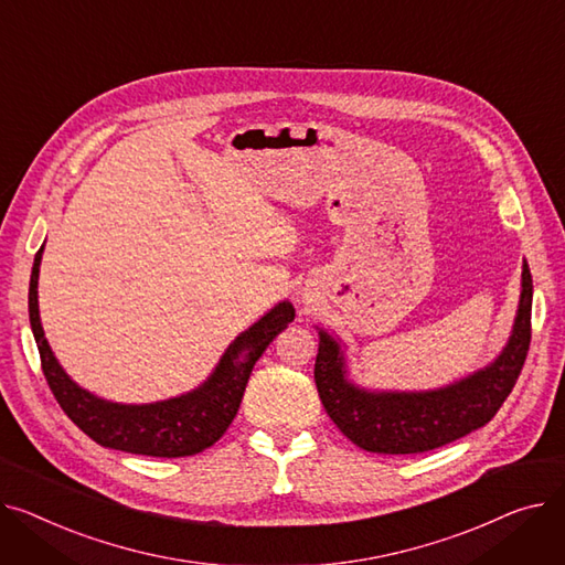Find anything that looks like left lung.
Listing matches in <instances>:
<instances>
[{
	"label": "left lung",
	"instance_id": "obj_1",
	"mask_svg": "<svg viewBox=\"0 0 565 565\" xmlns=\"http://www.w3.org/2000/svg\"><path fill=\"white\" fill-rule=\"evenodd\" d=\"M532 274L522 264V291L509 344L488 367L440 390L372 392L347 379L340 342L319 330L315 383L342 434L374 454H422L486 426L511 394L532 342Z\"/></svg>",
	"mask_w": 565,
	"mask_h": 565
}]
</instances>
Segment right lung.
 <instances>
[{
	"instance_id": "1",
	"label": "right lung",
	"mask_w": 565,
	"mask_h": 565,
	"mask_svg": "<svg viewBox=\"0 0 565 565\" xmlns=\"http://www.w3.org/2000/svg\"><path fill=\"white\" fill-rule=\"evenodd\" d=\"M43 246L33 257L29 280V321L36 338L43 374L54 399L97 445L127 454L182 458L212 447L235 419L246 383L259 355L294 321V306L278 303L227 347L212 376L173 399L154 404H114L79 387L54 358L39 315V271Z\"/></svg>"
}]
</instances>
